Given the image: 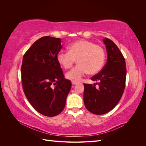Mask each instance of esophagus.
Returning <instances> with one entry per match:
<instances>
[{"label": "esophagus", "mask_w": 146, "mask_h": 146, "mask_svg": "<svg viewBox=\"0 0 146 146\" xmlns=\"http://www.w3.org/2000/svg\"><path fill=\"white\" fill-rule=\"evenodd\" d=\"M77 83V82H72V84L73 85H76V84Z\"/></svg>", "instance_id": "1"}]
</instances>
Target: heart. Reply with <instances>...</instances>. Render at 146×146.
<instances>
[{
	"label": "heart",
	"instance_id": "obj_1",
	"mask_svg": "<svg viewBox=\"0 0 146 146\" xmlns=\"http://www.w3.org/2000/svg\"><path fill=\"white\" fill-rule=\"evenodd\" d=\"M105 60L104 48L91 41L80 40L72 44L69 52L60 51L57 55L58 63L66 69H70L77 60L78 65L66 74V78L78 82L88 72L98 73Z\"/></svg>",
	"mask_w": 146,
	"mask_h": 146
}]
</instances>
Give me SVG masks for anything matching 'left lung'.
Instances as JSON below:
<instances>
[{"label": "left lung", "mask_w": 146, "mask_h": 146, "mask_svg": "<svg viewBox=\"0 0 146 146\" xmlns=\"http://www.w3.org/2000/svg\"><path fill=\"white\" fill-rule=\"evenodd\" d=\"M107 52V62L100 71L91 77L99 81L96 84L84 83V104L88 111L104 114L111 111L121 100L125 86V61L118 47L111 39H103Z\"/></svg>", "instance_id": "8db88e82"}]
</instances>
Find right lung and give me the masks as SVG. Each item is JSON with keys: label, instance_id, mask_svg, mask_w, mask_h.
Instances as JSON below:
<instances>
[{"label": "right lung", "instance_id": "right-lung-1", "mask_svg": "<svg viewBox=\"0 0 146 146\" xmlns=\"http://www.w3.org/2000/svg\"><path fill=\"white\" fill-rule=\"evenodd\" d=\"M61 48L60 38L42 37L25 53L21 66L25 95L38 113L48 117L63 111L72 86L57 61Z\"/></svg>", "mask_w": 146, "mask_h": 146}]
</instances>
